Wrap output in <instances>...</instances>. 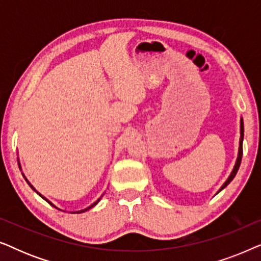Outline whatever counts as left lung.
<instances>
[{"instance_id":"left-lung-1","label":"left lung","mask_w":261,"mask_h":261,"mask_svg":"<svg viewBox=\"0 0 261 261\" xmlns=\"http://www.w3.org/2000/svg\"><path fill=\"white\" fill-rule=\"evenodd\" d=\"M242 141H244V120H242V117H241V119H240V142H239V153H238V158H237V162H235V165H234V167H233V171H231V172H230L229 177L227 178V180L224 181L222 187L220 188V190L217 191V194H219V192H220L221 190H223V189L226 188L227 185L229 184L230 181L234 179L235 174H237L238 170H239V167H240V164H241V158H242Z\"/></svg>"}]
</instances>
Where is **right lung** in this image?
I'll use <instances>...</instances> for the list:
<instances>
[{"label": "right lung", "mask_w": 261, "mask_h": 261, "mask_svg": "<svg viewBox=\"0 0 261 261\" xmlns=\"http://www.w3.org/2000/svg\"><path fill=\"white\" fill-rule=\"evenodd\" d=\"M19 167H20V170H21V166H20V164H19ZM22 176L24 177V174H23V173H22ZM24 179H26V181H27V183H28V184H30V187H31L32 189H33V190H34V191H37V190H35V189L33 188V185H32V184L30 183V181H28V180H27V178H26V177H24ZM37 194H38L39 196H40V197H41V198H44L46 202H48V203H49V204H51V205H53V206H55V208H57V206H56L55 204H53V203H51V202H49V201H48V199H47V198H46V197H44V196H42L41 194H39V192H38V191H37ZM101 197H102V196H101ZM101 197H99V198H98V199H97V201H96V202H94V203H92V204H91L90 206H88V208H85V209H83V210H78V212H72V213H73V214H74V213H77V214H81V213H84V212H87V210H89V209H91V208H92V206H95L96 204H97V203L99 202V199H101ZM57 209H58V208H57ZM59 210H60V209H59Z\"/></svg>", "instance_id": "right-lung-1"}]
</instances>
